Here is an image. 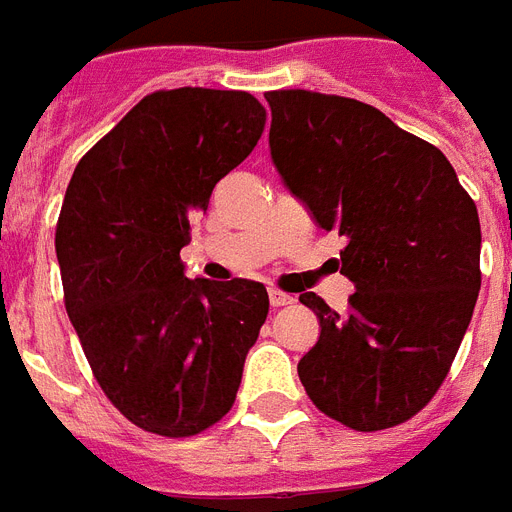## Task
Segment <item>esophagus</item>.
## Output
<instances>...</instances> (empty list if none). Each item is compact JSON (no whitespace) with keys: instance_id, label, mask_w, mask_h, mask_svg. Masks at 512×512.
Listing matches in <instances>:
<instances>
[{"instance_id":"1","label":"esophagus","mask_w":512,"mask_h":512,"mask_svg":"<svg viewBox=\"0 0 512 512\" xmlns=\"http://www.w3.org/2000/svg\"><path fill=\"white\" fill-rule=\"evenodd\" d=\"M293 301H296V298L288 296V293H282L280 288H269V304L272 306H288L293 304Z\"/></svg>"}]
</instances>
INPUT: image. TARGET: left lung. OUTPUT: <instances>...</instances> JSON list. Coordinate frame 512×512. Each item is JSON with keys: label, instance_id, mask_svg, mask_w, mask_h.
Listing matches in <instances>:
<instances>
[{"label": "left lung", "instance_id": "1", "mask_svg": "<svg viewBox=\"0 0 512 512\" xmlns=\"http://www.w3.org/2000/svg\"><path fill=\"white\" fill-rule=\"evenodd\" d=\"M288 190L349 243L346 312L317 293L320 341L298 362L314 407L354 431L418 415L455 362L481 288L476 203L439 147L367 102L309 89L264 94Z\"/></svg>", "mask_w": 512, "mask_h": 512}]
</instances>
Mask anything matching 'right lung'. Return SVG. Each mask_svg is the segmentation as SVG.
Returning <instances> with one entry per match:
<instances>
[{"label":"right lung","mask_w":512,"mask_h":512,"mask_svg":"<svg viewBox=\"0 0 512 512\" xmlns=\"http://www.w3.org/2000/svg\"><path fill=\"white\" fill-rule=\"evenodd\" d=\"M264 124L248 92L161 89L68 182L55 230L65 312L105 396L147 433L185 439L219 423L267 320L261 282L187 280L179 259L192 216Z\"/></svg>","instance_id":"1"}]
</instances>
